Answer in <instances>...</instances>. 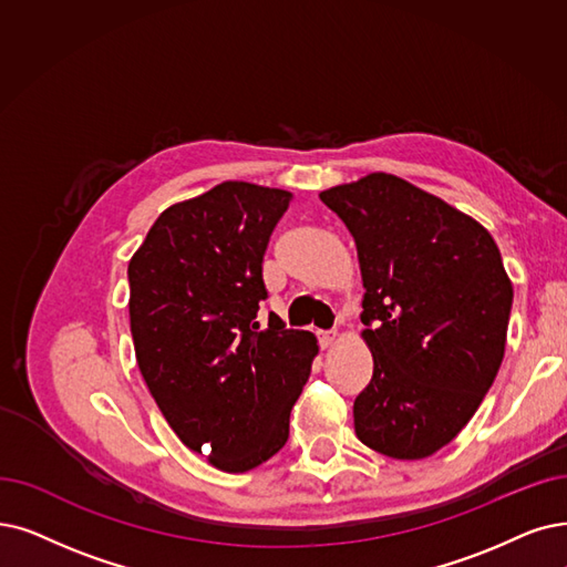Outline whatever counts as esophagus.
Returning <instances> with one entry per match:
<instances>
[{"label": "esophagus", "instance_id": "1", "mask_svg": "<svg viewBox=\"0 0 567 567\" xmlns=\"http://www.w3.org/2000/svg\"><path fill=\"white\" fill-rule=\"evenodd\" d=\"M334 339H337L334 332H319V347L330 349L334 344Z\"/></svg>", "mask_w": 567, "mask_h": 567}]
</instances>
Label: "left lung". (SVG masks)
<instances>
[{
  "label": "left lung",
  "mask_w": 567,
  "mask_h": 567,
  "mask_svg": "<svg viewBox=\"0 0 567 567\" xmlns=\"http://www.w3.org/2000/svg\"><path fill=\"white\" fill-rule=\"evenodd\" d=\"M319 197L349 228L365 286L374 372L353 402L355 435L398 461L433 456L501 370L514 298L501 251L484 225L393 174Z\"/></svg>",
  "instance_id": "left-lung-1"
}]
</instances>
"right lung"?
<instances>
[{
  "instance_id": "obj_1",
  "label": "right lung",
  "mask_w": 567,
  "mask_h": 567,
  "mask_svg": "<svg viewBox=\"0 0 567 567\" xmlns=\"http://www.w3.org/2000/svg\"><path fill=\"white\" fill-rule=\"evenodd\" d=\"M290 193L223 181L165 209L127 265L130 330L153 400L178 440L223 472L269 461L319 353L269 316L262 256Z\"/></svg>"
}]
</instances>
